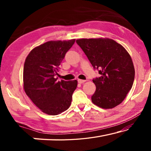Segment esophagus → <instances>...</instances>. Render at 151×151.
<instances>
[{
  "label": "esophagus",
  "instance_id": "esophagus-1",
  "mask_svg": "<svg viewBox=\"0 0 151 151\" xmlns=\"http://www.w3.org/2000/svg\"><path fill=\"white\" fill-rule=\"evenodd\" d=\"M86 81L85 80H81V79H78V83L79 84H82V83H85Z\"/></svg>",
  "mask_w": 151,
  "mask_h": 151
}]
</instances>
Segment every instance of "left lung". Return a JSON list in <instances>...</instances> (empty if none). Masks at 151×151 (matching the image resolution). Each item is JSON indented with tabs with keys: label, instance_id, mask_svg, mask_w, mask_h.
I'll return each instance as SVG.
<instances>
[{
	"label": "left lung",
	"instance_id": "left-lung-1",
	"mask_svg": "<svg viewBox=\"0 0 151 151\" xmlns=\"http://www.w3.org/2000/svg\"><path fill=\"white\" fill-rule=\"evenodd\" d=\"M99 77L93 81L96 91L92 102L101 108L112 109L121 104L131 90L134 79L132 58L121 45L110 39L76 40Z\"/></svg>",
	"mask_w": 151,
	"mask_h": 151
}]
</instances>
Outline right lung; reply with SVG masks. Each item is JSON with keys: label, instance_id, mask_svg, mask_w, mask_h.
<instances>
[{"label": "right lung", "instance_id": "obj_1", "mask_svg": "<svg viewBox=\"0 0 151 151\" xmlns=\"http://www.w3.org/2000/svg\"><path fill=\"white\" fill-rule=\"evenodd\" d=\"M75 39L52 40L35 47L25 60L23 86L27 95L42 112L57 115L70 106L77 81H58L59 65Z\"/></svg>", "mask_w": 151, "mask_h": 151}]
</instances>
